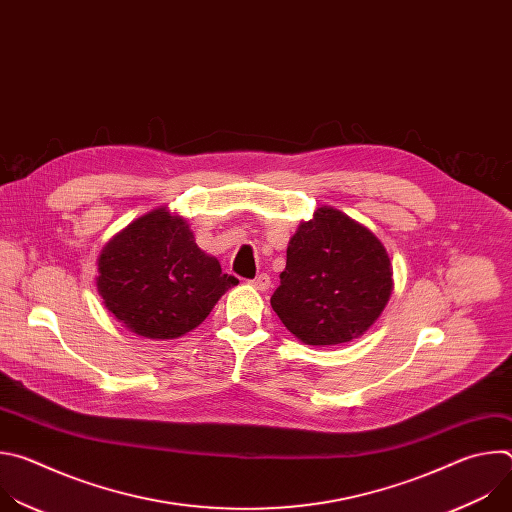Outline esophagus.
<instances>
[{
  "label": "esophagus",
  "mask_w": 512,
  "mask_h": 512,
  "mask_svg": "<svg viewBox=\"0 0 512 512\" xmlns=\"http://www.w3.org/2000/svg\"><path fill=\"white\" fill-rule=\"evenodd\" d=\"M249 283H251V287H255V289H259V291H267L269 285H271V279H269L267 273H259V275H257L255 279H251Z\"/></svg>",
  "instance_id": "34e87169"
}]
</instances>
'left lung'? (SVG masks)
Listing matches in <instances>:
<instances>
[{
  "label": "left lung",
  "instance_id": "left-lung-1",
  "mask_svg": "<svg viewBox=\"0 0 512 512\" xmlns=\"http://www.w3.org/2000/svg\"><path fill=\"white\" fill-rule=\"evenodd\" d=\"M271 308L283 326L312 346L362 336L383 314L393 267L383 243L344 212L322 206L287 245Z\"/></svg>",
  "mask_w": 512,
  "mask_h": 512
}]
</instances>
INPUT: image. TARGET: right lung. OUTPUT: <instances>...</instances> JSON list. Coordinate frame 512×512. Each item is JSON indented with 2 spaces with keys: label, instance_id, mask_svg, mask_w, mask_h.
<instances>
[{
  "label": "right lung",
  "instance_id": "1",
  "mask_svg": "<svg viewBox=\"0 0 512 512\" xmlns=\"http://www.w3.org/2000/svg\"><path fill=\"white\" fill-rule=\"evenodd\" d=\"M97 289L127 330L152 340L184 336L239 283L206 255L182 216L166 206L143 214L99 255Z\"/></svg>",
  "mask_w": 512,
  "mask_h": 512
}]
</instances>
